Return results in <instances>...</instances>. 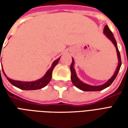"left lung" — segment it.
<instances>
[{"label":"left lung","instance_id":"8db88e82","mask_svg":"<svg viewBox=\"0 0 128 128\" xmlns=\"http://www.w3.org/2000/svg\"><path fill=\"white\" fill-rule=\"evenodd\" d=\"M104 33L105 35H106V36L112 42L114 45L115 46L116 49V52H117V56H118V66H117V68L114 74L113 75L112 77L110 78L109 80L106 83H105L104 84L101 85V86H90V85H88V84H86L83 83L82 82H81V81L78 79V77H77V75H76V73H75V69H74V68H73L74 60H73V59H72V63L70 64V72H71V77H70V79H71V81H72V84H73L77 88H78L79 89H80L82 90H84V91H99V90H104V89H105L106 88H107V87H108L109 86H110L111 84L113 82V81L114 80V79H115L116 77V75L118 74V70H120V68H121V56H120V53H119V50H118V47H117V44H116V40L115 38H114V37L113 36V34L112 33V32L110 31V29L108 28V25H106V26H105L104 30Z\"/></svg>","mask_w":128,"mask_h":128}]
</instances>
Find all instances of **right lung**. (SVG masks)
<instances>
[{"label": "right lung", "mask_w": 128, "mask_h": 128, "mask_svg": "<svg viewBox=\"0 0 128 128\" xmlns=\"http://www.w3.org/2000/svg\"><path fill=\"white\" fill-rule=\"evenodd\" d=\"M0 50H2L1 48H0ZM0 53L1 52H0ZM60 58H58V60H56V61L53 62L52 66L50 67L49 69L48 70V71L46 72V73L45 74L44 76L41 79H40L38 80L35 81V82H20V81H16V80H12L10 78H8L6 76V75L4 74V72H3V69L2 70V72L4 73V75H5V77L7 78V79L8 80V81L10 82V83L12 84V85H14L16 87H17L18 88L22 89V90H38V89H40L44 88V86H46L49 83V82L51 80V78H52V72H53V70L54 68V67L56 66L57 64L58 63L59 60H60Z\"/></svg>", "instance_id": "obj_1"}]
</instances>
